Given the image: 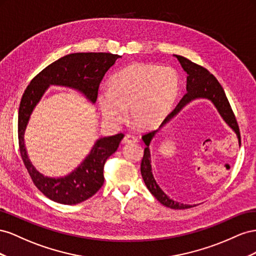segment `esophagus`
Here are the masks:
<instances>
[{
    "label": "esophagus",
    "instance_id": "obj_1",
    "mask_svg": "<svg viewBox=\"0 0 256 256\" xmlns=\"http://www.w3.org/2000/svg\"><path fill=\"white\" fill-rule=\"evenodd\" d=\"M137 142V137L132 135V134H126L123 137V144H130V142Z\"/></svg>",
    "mask_w": 256,
    "mask_h": 256
}]
</instances>
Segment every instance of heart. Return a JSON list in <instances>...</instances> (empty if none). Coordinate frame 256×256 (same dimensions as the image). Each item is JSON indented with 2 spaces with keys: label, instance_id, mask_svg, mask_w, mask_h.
Wrapping results in <instances>:
<instances>
[{
  "label": "heart",
  "instance_id": "heart-1",
  "mask_svg": "<svg viewBox=\"0 0 256 256\" xmlns=\"http://www.w3.org/2000/svg\"><path fill=\"white\" fill-rule=\"evenodd\" d=\"M109 90L98 92V100L104 118L119 123L126 118L138 128L156 126L170 112L176 100L179 80L170 66L133 63L114 74L108 82Z\"/></svg>",
  "mask_w": 256,
  "mask_h": 256
}]
</instances>
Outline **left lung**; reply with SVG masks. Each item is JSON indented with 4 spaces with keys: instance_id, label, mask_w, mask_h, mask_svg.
<instances>
[{
    "instance_id": "1",
    "label": "left lung",
    "mask_w": 256,
    "mask_h": 256,
    "mask_svg": "<svg viewBox=\"0 0 256 256\" xmlns=\"http://www.w3.org/2000/svg\"><path fill=\"white\" fill-rule=\"evenodd\" d=\"M174 56L177 58L182 68H184V70L188 75L186 93L184 94V96L181 98L177 107L166 116L165 120L162 122V124H160L158 130H152V132L144 134L142 136V140L146 144V148L140 165V172L146 186L148 188L151 194L154 196L162 205L172 209H188L196 205H188V204H181L172 200L170 197L165 194L163 190L160 188L154 176H153L151 167V154L149 149L152 140L154 138L160 128H162L165 124L168 123L174 118V116H176L181 112L182 108L197 98L209 100L211 103L214 105L216 110L220 114L225 123L228 124L237 135L239 128L235 116H234V112L232 110V107L228 103V100L226 98L223 88L218 84L216 78L212 74H210L209 70H207L205 68L193 63L192 61L186 59V58L177 54H174Z\"/></svg>"
}]
</instances>
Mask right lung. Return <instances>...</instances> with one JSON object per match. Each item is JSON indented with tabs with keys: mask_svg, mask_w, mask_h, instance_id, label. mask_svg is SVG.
<instances>
[{
	"mask_svg": "<svg viewBox=\"0 0 256 256\" xmlns=\"http://www.w3.org/2000/svg\"><path fill=\"white\" fill-rule=\"evenodd\" d=\"M121 58L106 52H77L64 56L36 75L26 86L18 112V138L21 158L40 191L49 200L63 205H76L96 194L104 184V165L116 151L124 135L100 137L78 167L64 177L44 176L28 158L24 133L34 108L50 86L74 89L92 104L96 102L98 86L105 74Z\"/></svg>",
	"mask_w": 256,
	"mask_h": 256,
	"instance_id": "add662e5",
	"label": "right lung"
}]
</instances>
